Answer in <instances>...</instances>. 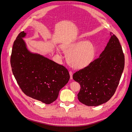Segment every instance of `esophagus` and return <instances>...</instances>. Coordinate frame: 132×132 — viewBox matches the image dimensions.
I'll use <instances>...</instances> for the list:
<instances>
[{"label": "esophagus", "mask_w": 132, "mask_h": 132, "mask_svg": "<svg viewBox=\"0 0 132 132\" xmlns=\"http://www.w3.org/2000/svg\"><path fill=\"white\" fill-rule=\"evenodd\" d=\"M69 74H70V79H73V72L72 71H69Z\"/></svg>", "instance_id": "34e87169"}]
</instances>
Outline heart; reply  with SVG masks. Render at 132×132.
<instances>
[{
  "instance_id": "b5f03b06",
  "label": "heart",
  "mask_w": 132,
  "mask_h": 132,
  "mask_svg": "<svg viewBox=\"0 0 132 132\" xmlns=\"http://www.w3.org/2000/svg\"><path fill=\"white\" fill-rule=\"evenodd\" d=\"M63 50L68 53L67 59L70 64L75 68H81L88 65L95 54L93 44L87 41H75L62 45ZM57 52L59 53V50Z\"/></svg>"
}]
</instances>
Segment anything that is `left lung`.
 Segmentation results:
<instances>
[{
	"mask_svg": "<svg viewBox=\"0 0 132 132\" xmlns=\"http://www.w3.org/2000/svg\"><path fill=\"white\" fill-rule=\"evenodd\" d=\"M111 38L100 56L73 75L80 85L79 101L89 106L107 102L118 86L125 67V55L118 38L110 32Z\"/></svg>",
	"mask_w": 132,
	"mask_h": 132,
	"instance_id": "8db88e82",
	"label": "left lung"
}]
</instances>
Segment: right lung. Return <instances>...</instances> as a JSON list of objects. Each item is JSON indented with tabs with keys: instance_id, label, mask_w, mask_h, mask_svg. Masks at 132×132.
Listing matches in <instances>:
<instances>
[{
	"instance_id": "right-lung-1",
	"label": "right lung",
	"mask_w": 132,
	"mask_h": 132,
	"mask_svg": "<svg viewBox=\"0 0 132 132\" xmlns=\"http://www.w3.org/2000/svg\"><path fill=\"white\" fill-rule=\"evenodd\" d=\"M21 32L14 42L10 64L14 77L26 95L46 104L54 102L68 82L70 75L64 66L27 50Z\"/></svg>"
}]
</instances>
